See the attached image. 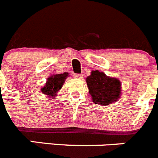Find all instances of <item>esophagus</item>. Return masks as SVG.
I'll return each instance as SVG.
<instances>
[{"label": "esophagus", "instance_id": "1", "mask_svg": "<svg viewBox=\"0 0 158 158\" xmlns=\"http://www.w3.org/2000/svg\"><path fill=\"white\" fill-rule=\"evenodd\" d=\"M74 77L76 78V79H82V75H77V74H76V75H74Z\"/></svg>", "mask_w": 158, "mask_h": 158}]
</instances>
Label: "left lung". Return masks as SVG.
Segmentation results:
<instances>
[{
    "label": "left lung",
    "mask_w": 158,
    "mask_h": 158,
    "mask_svg": "<svg viewBox=\"0 0 158 158\" xmlns=\"http://www.w3.org/2000/svg\"><path fill=\"white\" fill-rule=\"evenodd\" d=\"M86 83L93 102L107 105L118 101L121 94V82L115 78L107 77L104 72L92 71L86 78Z\"/></svg>",
    "instance_id": "obj_1"
}]
</instances>
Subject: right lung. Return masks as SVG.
<instances>
[{"label":"right lung","mask_w":158,"mask_h":158,"mask_svg":"<svg viewBox=\"0 0 158 158\" xmlns=\"http://www.w3.org/2000/svg\"><path fill=\"white\" fill-rule=\"evenodd\" d=\"M68 75L69 74L67 72H64L63 74H57L50 76L48 79V82H46L45 86L41 89L43 94L51 97H53V96H55L57 91L61 89V86L64 84Z\"/></svg>","instance_id":"right-lung-1"}]
</instances>
